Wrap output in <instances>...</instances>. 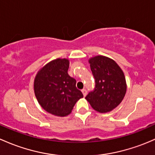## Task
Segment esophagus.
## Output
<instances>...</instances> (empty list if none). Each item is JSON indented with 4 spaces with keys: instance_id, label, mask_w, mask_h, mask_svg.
<instances>
[{
    "instance_id": "esophagus-1",
    "label": "esophagus",
    "mask_w": 155,
    "mask_h": 155,
    "mask_svg": "<svg viewBox=\"0 0 155 155\" xmlns=\"http://www.w3.org/2000/svg\"><path fill=\"white\" fill-rule=\"evenodd\" d=\"M85 91H86L85 88H83L82 90V94H84V95H85V94H86V93H85Z\"/></svg>"
}]
</instances>
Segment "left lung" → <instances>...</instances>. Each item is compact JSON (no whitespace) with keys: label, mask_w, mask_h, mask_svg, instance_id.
<instances>
[{"label":"left lung","mask_w":155,"mask_h":155,"mask_svg":"<svg viewBox=\"0 0 155 155\" xmlns=\"http://www.w3.org/2000/svg\"><path fill=\"white\" fill-rule=\"evenodd\" d=\"M87 58L94 74V81L89 93L91 97L99 101L114 95L125 82L120 53L101 43L94 47Z\"/></svg>","instance_id":"1"}]
</instances>
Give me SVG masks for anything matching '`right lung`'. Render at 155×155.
<instances>
[{"instance_id": "add662e5", "label": "right lung", "mask_w": 155, "mask_h": 155, "mask_svg": "<svg viewBox=\"0 0 155 155\" xmlns=\"http://www.w3.org/2000/svg\"><path fill=\"white\" fill-rule=\"evenodd\" d=\"M71 44L64 41H55L44 48L49 58L45 64L35 74V81L48 94L57 97H67L69 93L70 81L75 75V68L80 60L71 61L68 51Z\"/></svg>"}]
</instances>
